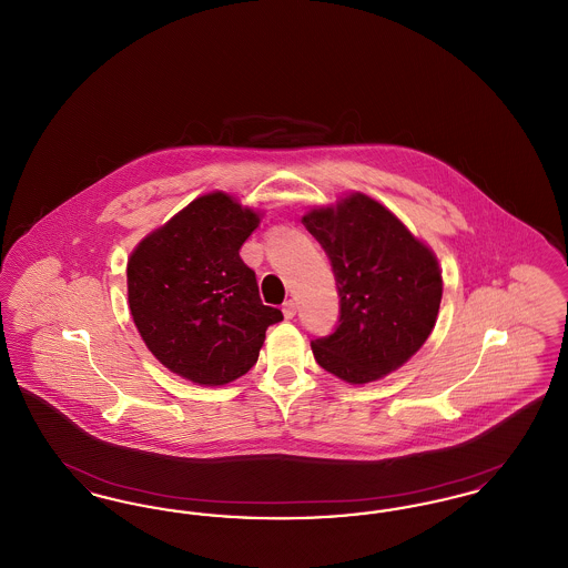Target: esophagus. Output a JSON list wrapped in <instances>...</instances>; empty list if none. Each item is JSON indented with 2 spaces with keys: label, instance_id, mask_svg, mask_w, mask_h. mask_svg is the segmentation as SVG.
I'll return each mask as SVG.
<instances>
[{
  "label": "esophagus",
  "instance_id": "obj_1",
  "mask_svg": "<svg viewBox=\"0 0 568 568\" xmlns=\"http://www.w3.org/2000/svg\"><path fill=\"white\" fill-rule=\"evenodd\" d=\"M283 315H285V320H294V315H296V302L294 300H287L283 304Z\"/></svg>",
  "mask_w": 568,
  "mask_h": 568
}]
</instances>
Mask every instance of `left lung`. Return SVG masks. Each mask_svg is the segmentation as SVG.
I'll list each match as a JSON object with an SVG mask.
<instances>
[{
  "instance_id": "left-lung-1",
  "label": "left lung",
  "mask_w": 568,
  "mask_h": 568,
  "mask_svg": "<svg viewBox=\"0 0 568 568\" xmlns=\"http://www.w3.org/2000/svg\"><path fill=\"white\" fill-rule=\"evenodd\" d=\"M329 257L341 317L311 341L317 364L352 385L385 377L428 341L443 276L430 246L377 200L349 193L302 216Z\"/></svg>"
}]
</instances>
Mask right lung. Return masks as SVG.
<instances>
[{
  "label": "right lung",
  "mask_w": 568,
  "mask_h": 568,
  "mask_svg": "<svg viewBox=\"0 0 568 568\" xmlns=\"http://www.w3.org/2000/svg\"><path fill=\"white\" fill-rule=\"evenodd\" d=\"M260 213L232 195H200L142 239L128 260L135 327L163 366L197 385L246 375L283 313L262 304L241 246Z\"/></svg>",
  "instance_id": "right-lung-1"
}]
</instances>
